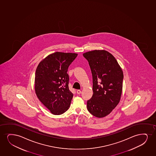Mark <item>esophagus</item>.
<instances>
[{"instance_id":"34e87169","label":"esophagus","mask_w":156,"mask_h":156,"mask_svg":"<svg viewBox=\"0 0 156 156\" xmlns=\"http://www.w3.org/2000/svg\"><path fill=\"white\" fill-rule=\"evenodd\" d=\"M76 92H77V94H80V93H81V90H77V91H76Z\"/></svg>"}]
</instances>
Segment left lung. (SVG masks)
<instances>
[{"label": "left lung", "mask_w": 156, "mask_h": 156, "mask_svg": "<svg viewBox=\"0 0 156 156\" xmlns=\"http://www.w3.org/2000/svg\"><path fill=\"white\" fill-rule=\"evenodd\" d=\"M89 62L93 77V94L87 102L92 115L102 118L109 115L120 101L123 73L115 57L105 50L83 54Z\"/></svg>", "instance_id": "8db88e82"}]
</instances>
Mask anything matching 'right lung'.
I'll return each instance as SVG.
<instances>
[{"label":"right lung","instance_id":"add662e5","mask_svg":"<svg viewBox=\"0 0 156 156\" xmlns=\"http://www.w3.org/2000/svg\"><path fill=\"white\" fill-rule=\"evenodd\" d=\"M77 54L56 51L42 59L36 70L35 91L40 101L54 115L69 108L73 93L67 69Z\"/></svg>","mask_w":156,"mask_h":156}]
</instances>
